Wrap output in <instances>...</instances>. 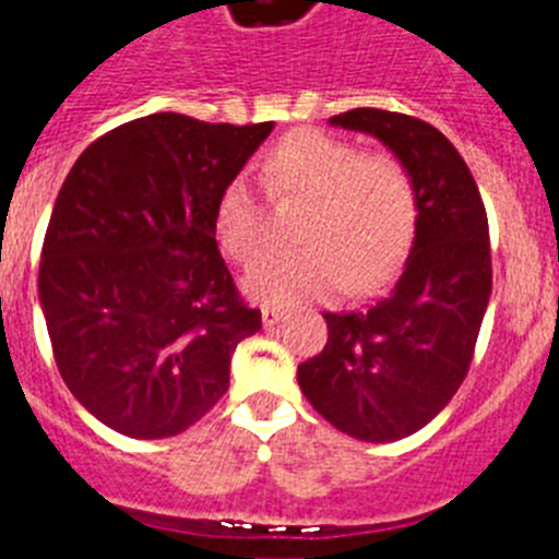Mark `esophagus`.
<instances>
[{"label": "esophagus", "instance_id": "1", "mask_svg": "<svg viewBox=\"0 0 559 559\" xmlns=\"http://www.w3.org/2000/svg\"><path fill=\"white\" fill-rule=\"evenodd\" d=\"M284 320V309H278V306H264L262 309V322L264 325H278V322Z\"/></svg>", "mask_w": 559, "mask_h": 559}]
</instances>
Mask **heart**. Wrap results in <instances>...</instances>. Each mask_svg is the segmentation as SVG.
I'll return each mask as SVG.
<instances>
[{
    "mask_svg": "<svg viewBox=\"0 0 559 559\" xmlns=\"http://www.w3.org/2000/svg\"><path fill=\"white\" fill-rule=\"evenodd\" d=\"M262 179L278 203H304L300 248L262 255L245 275V292L267 306L378 286L414 239L416 181L400 156L325 132H295L262 162ZM215 234L234 262H253L267 242V206L245 179L228 181L215 209Z\"/></svg>",
    "mask_w": 559,
    "mask_h": 559,
    "instance_id": "heart-1",
    "label": "heart"
}]
</instances>
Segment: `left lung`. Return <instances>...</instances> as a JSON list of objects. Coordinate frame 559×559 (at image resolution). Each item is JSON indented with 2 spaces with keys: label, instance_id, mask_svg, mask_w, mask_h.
I'll list each match as a JSON object with an SVG mask.
<instances>
[{
  "label": "left lung",
  "instance_id": "obj_1",
  "mask_svg": "<svg viewBox=\"0 0 559 559\" xmlns=\"http://www.w3.org/2000/svg\"><path fill=\"white\" fill-rule=\"evenodd\" d=\"M331 123L374 134L416 181V237L383 295L353 311H328L322 353L297 367V383L322 419L385 444L436 419L466 380L491 297L488 215L455 145L414 115L358 107Z\"/></svg>",
  "mask_w": 559,
  "mask_h": 559
}]
</instances>
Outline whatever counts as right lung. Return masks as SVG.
I'll list each match as a JSON object with an SVG mask.
<instances>
[{
    "label": "right lung",
    "mask_w": 559,
    "mask_h": 559,
    "mask_svg": "<svg viewBox=\"0 0 559 559\" xmlns=\"http://www.w3.org/2000/svg\"><path fill=\"white\" fill-rule=\"evenodd\" d=\"M273 132L179 112L93 140L57 195L38 292L57 369L102 425L170 438L228 391L237 344L262 328L215 239L228 181Z\"/></svg>",
    "instance_id": "add662e5"
}]
</instances>
